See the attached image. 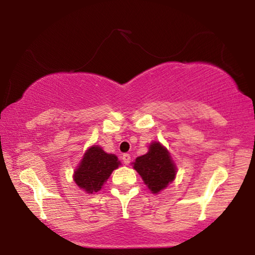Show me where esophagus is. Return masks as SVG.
Wrapping results in <instances>:
<instances>
[{
    "mask_svg": "<svg viewBox=\"0 0 255 255\" xmlns=\"http://www.w3.org/2000/svg\"><path fill=\"white\" fill-rule=\"evenodd\" d=\"M122 160H123L125 165H128V163L131 162V155L128 154V153H125V154L122 155Z\"/></svg>",
    "mask_w": 255,
    "mask_h": 255,
    "instance_id": "obj_1",
    "label": "esophagus"
}]
</instances>
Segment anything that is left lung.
Returning a JSON list of instances; mask_svg holds the SVG:
<instances>
[{
  "mask_svg": "<svg viewBox=\"0 0 255 255\" xmlns=\"http://www.w3.org/2000/svg\"><path fill=\"white\" fill-rule=\"evenodd\" d=\"M132 166L153 194L167 188L175 179L177 172L168 149L159 141H153L148 146V152L138 156Z\"/></svg>",
  "mask_w": 255,
  "mask_h": 255,
  "instance_id": "left-lung-1",
  "label": "left lung"
}]
</instances>
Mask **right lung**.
<instances>
[{"label": "right lung", "mask_w": 255, "mask_h": 255, "mask_svg": "<svg viewBox=\"0 0 255 255\" xmlns=\"http://www.w3.org/2000/svg\"><path fill=\"white\" fill-rule=\"evenodd\" d=\"M120 165L121 161L116 155L104 152L100 146L93 145L83 154L74 170L73 179L83 191L95 194L102 189L111 173Z\"/></svg>", "instance_id": "1"}]
</instances>
